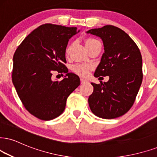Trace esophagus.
Here are the masks:
<instances>
[{"label": "esophagus", "instance_id": "1", "mask_svg": "<svg viewBox=\"0 0 157 157\" xmlns=\"http://www.w3.org/2000/svg\"><path fill=\"white\" fill-rule=\"evenodd\" d=\"M86 82H87V81H86V79H84V78H81V83H82V84H84V83Z\"/></svg>", "mask_w": 157, "mask_h": 157}]
</instances>
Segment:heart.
Returning a JSON list of instances; mask_svg holds the SVG:
<instances>
[{"label": "heart", "instance_id": "1", "mask_svg": "<svg viewBox=\"0 0 157 157\" xmlns=\"http://www.w3.org/2000/svg\"><path fill=\"white\" fill-rule=\"evenodd\" d=\"M97 42H99L98 40L94 39V38H87L85 41V44H86V46H90L91 44L97 43ZM70 49H71V46H69L66 49V53H68ZM92 69V65H90V64H86V63H78L75 64L74 66L73 67V71L78 74V75H81V76H86L88 75L89 72H90V70Z\"/></svg>", "mask_w": 157, "mask_h": 157}]
</instances>
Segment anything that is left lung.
<instances>
[{
	"mask_svg": "<svg viewBox=\"0 0 157 157\" xmlns=\"http://www.w3.org/2000/svg\"><path fill=\"white\" fill-rule=\"evenodd\" d=\"M86 33L101 38L105 51L94 75L109 76L107 82L92 83L94 90L89 97V105L100 118L119 117L133 105L142 83L140 52L128 34L113 25L91 29Z\"/></svg>",
	"mask_w": 157,
	"mask_h": 157,
	"instance_id": "left-lung-1",
	"label": "left lung"
}]
</instances>
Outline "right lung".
<instances>
[{
	"label": "right lung",
	"mask_w": 157,
	"mask_h": 157,
	"mask_svg": "<svg viewBox=\"0 0 157 157\" xmlns=\"http://www.w3.org/2000/svg\"><path fill=\"white\" fill-rule=\"evenodd\" d=\"M78 32L75 27L42 25L22 40L13 55V86L27 111L38 119L49 121L61 115L67 98L80 84L78 75L68 73L64 65L68 40ZM53 70L67 75L60 82H53Z\"/></svg>",
	"instance_id": "add662e5"
}]
</instances>
